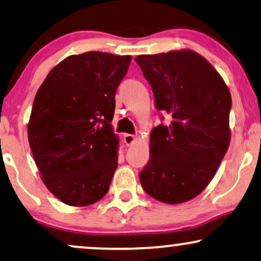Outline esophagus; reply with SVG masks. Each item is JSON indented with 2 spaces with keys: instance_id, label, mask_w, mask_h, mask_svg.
<instances>
[{
  "instance_id": "obj_1",
  "label": "esophagus",
  "mask_w": 261,
  "mask_h": 261,
  "mask_svg": "<svg viewBox=\"0 0 261 261\" xmlns=\"http://www.w3.org/2000/svg\"><path fill=\"white\" fill-rule=\"evenodd\" d=\"M135 140H136V137H135V135H131V134H126L124 135V142L126 146H131L135 142Z\"/></svg>"
}]
</instances>
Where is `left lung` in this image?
<instances>
[{"label": "left lung", "mask_w": 261, "mask_h": 261, "mask_svg": "<svg viewBox=\"0 0 261 261\" xmlns=\"http://www.w3.org/2000/svg\"><path fill=\"white\" fill-rule=\"evenodd\" d=\"M169 114L150 134V156L140 172L142 188L168 204L194 198L208 186L230 144L231 95L213 65L198 53L175 51L135 58Z\"/></svg>", "instance_id": "8db88e82"}]
</instances>
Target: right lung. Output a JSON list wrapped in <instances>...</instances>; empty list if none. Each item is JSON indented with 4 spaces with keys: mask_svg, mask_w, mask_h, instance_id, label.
<instances>
[{
    "mask_svg": "<svg viewBox=\"0 0 261 261\" xmlns=\"http://www.w3.org/2000/svg\"><path fill=\"white\" fill-rule=\"evenodd\" d=\"M130 62L107 52L70 56L37 91L30 148L46 187L68 205H90L108 192L118 166L115 92Z\"/></svg>",
    "mask_w": 261,
    "mask_h": 261,
    "instance_id": "1",
    "label": "right lung"
}]
</instances>
